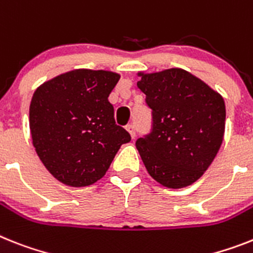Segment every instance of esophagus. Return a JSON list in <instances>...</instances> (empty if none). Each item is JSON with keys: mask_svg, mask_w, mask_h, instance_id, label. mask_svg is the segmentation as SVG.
I'll use <instances>...</instances> for the list:
<instances>
[{"mask_svg": "<svg viewBox=\"0 0 253 253\" xmlns=\"http://www.w3.org/2000/svg\"><path fill=\"white\" fill-rule=\"evenodd\" d=\"M126 130L128 131V133L131 135V137H135V135H136V128H135V125H127L126 126Z\"/></svg>", "mask_w": 253, "mask_h": 253, "instance_id": "obj_1", "label": "esophagus"}]
</instances>
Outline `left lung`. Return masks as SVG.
<instances>
[{"mask_svg":"<svg viewBox=\"0 0 253 253\" xmlns=\"http://www.w3.org/2000/svg\"><path fill=\"white\" fill-rule=\"evenodd\" d=\"M139 76L137 87L152 109V131L136 140L140 157L149 175L163 186L192 185L221 146L224 99L179 68Z\"/></svg>","mask_w":253,"mask_h":253,"instance_id":"1","label":"left lung"}]
</instances>
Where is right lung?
Returning <instances> with one entry per match:
<instances>
[{"instance_id": "add662e5", "label": "right lung", "mask_w": 253, "mask_h": 253, "mask_svg": "<svg viewBox=\"0 0 253 253\" xmlns=\"http://www.w3.org/2000/svg\"><path fill=\"white\" fill-rule=\"evenodd\" d=\"M120 74L74 69L38 87L29 127L38 157L55 179L69 186L100 180L130 133L116 125L108 97Z\"/></svg>"}]
</instances>
